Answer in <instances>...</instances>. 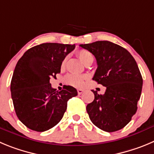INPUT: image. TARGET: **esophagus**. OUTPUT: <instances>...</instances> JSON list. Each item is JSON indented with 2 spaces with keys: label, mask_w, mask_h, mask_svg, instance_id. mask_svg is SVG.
Masks as SVG:
<instances>
[{
  "label": "esophagus",
  "mask_w": 154,
  "mask_h": 154,
  "mask_svg": "<svg viewBox=\"0 0 154 154\" xmlns=\"http://www.w3.org/2000/svg\"><path fill=\"white\" fill-rule=\"evenodd\" d=\"M84 90H82V89H78V90H77V93H78L79 95H80L84 93Z\"/></svg>",
  "instance_id": "obj_1"
}]
</instances>
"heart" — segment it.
<instances>
[{"mask_svg":"<svg viewBox=\"0 0 154 154\" xmlns=\"http://www.w3.org/2000/svg\"><path fill=\"white\" fill-rule=\"evenodd\" d=\"M77 57L80 60L82 63L85 64L86 63L88 62L91 58H93V55L90 51L87 50L82 49L77 51ZM65 61L66 59H64L61 64V69H64L65 67ZM87 79V77L84 75H75V74H69L66 77L65 81L68 85L72 86L74 87H83L84 84V80Z\"/></svg>","mask_w":154,"mask_h":154,"instance_id":"obj_1","label":"heart"}]
</instances>
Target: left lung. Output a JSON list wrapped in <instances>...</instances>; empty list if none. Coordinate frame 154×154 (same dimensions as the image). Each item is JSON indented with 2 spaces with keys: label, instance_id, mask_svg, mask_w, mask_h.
Returning <instances> with one entry per match:
<instances>
[{
  "label": "left lung",
  "instance_id": "8db88e82",
  "mask_svg": "<svg viewBox=\"0 0 154 154\" xmlns=\"http://www.w3.org/2000/svg\"><path fill=\"white\" fill-rule=\"evenodd\" d=\"M95 56L97 70L93 80L106 87L103 95L94 93V100L87 106L93 125L113 132L123 128L137 109L143 79L135 60L128 51L109 41L80 45Z\"/></svg>",
  "mask_w": 154,
  "mask_h": 154
}]
</instances>
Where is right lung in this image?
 Segmentation results:
<instances>
[{
	"instance_id": "right-lung-1",
	"label": "right lung",
	"mask_w": 154,
	"mask_h": 154,
	"mask_svg": "<svg viewBox=\"0 0 154 154\" xmlns=\"http://www.w3.org/2000/svg\"><path fill=\"white\" fill-rule=\"evenodd\" d=\"M75 45L42 43L27 50L18 61L11 83L14 109L28 128L42 132L59 122L67 101L77 96L71 86L56 91L51 77L61 72V64Z\"/></svg>"
}]
</instances>
